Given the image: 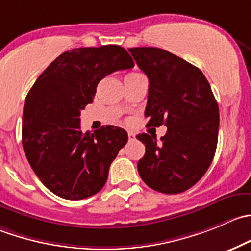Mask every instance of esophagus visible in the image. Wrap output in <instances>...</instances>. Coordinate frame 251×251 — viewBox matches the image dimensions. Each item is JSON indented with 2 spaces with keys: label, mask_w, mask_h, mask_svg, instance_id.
<instances>
[{
  "label": "esophagus",
  "mask_w": 251,
  "mask_h": 251,
  "mask_svg": "<svg viewBox=\"0 0 251 251\" xmlns=\"http://www.w3.org/2000/svg\"><path fill=\"white\" fill-rule=\"evenodd\" d=\"M127 135H128V140H130V141H132L133 138H135V133H133V132H128Z\"/></svg>",
  "instance_id": "1"
}]
</instances>
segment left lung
Instances as JSON below:
<instances>
[{"mask_svg": "<svg viewBox=\"0 0 251 251\" xmlns=\"http://www.w3.org/2000/svg\"><path fill=\"white\" fill-rule=\"evenodd\" d=\"M128 51L150 82L147 126H167L160 143L148 133L136 136L146 146L137 163L140 176L159 193L186 191L203 176L215 157L220 111L212 89L198 67L169 51Z\"/></svg>", "mask_w": 251, "mask_h": 251, "instance_id": "left-lung-1", "label": "left lung"}]
</instances>
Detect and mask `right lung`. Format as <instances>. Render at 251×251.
Here are the masks:
<instances>
[{
	"instance_id": "1",
	"label": "right lung",
	"mask_w": 251,
	"mask_h": 251,
	"mask_svg": "<svg viewBox=\"0 0 251 251\" xmlns=\"http://www.w3.org/2000/svg\"><path fill=\"white\" fill-rule=\"evenodd\" d=\"M133 65L119 45L74 49L53 60L26 94L23 150L31 169L55 195L82 200L105 185L127 132L111 125L82 132L79 116L104 77Z\"/></svg>"
}]
</instances>
